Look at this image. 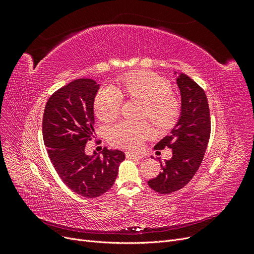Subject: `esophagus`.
Wrapping results in <instances>:
<instances>
[{"mask_svg":"<svg viewBox=\"0 0 254 254\" xmlns=\"http://www.w3.org/2000/svg\"><path fill=\"white\" fill-rule=\"evenodd\" d=\"M126 158L127 159H141L142 156L141 155H137V153H133V152H126Z\"/></svg>","mask_w":254,"mask_h":254,"instance_id":"esophagus-1","label":"esophagus"}]
</instances>
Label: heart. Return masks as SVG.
<instances>
[{
    "instance_id": "heart-1",
    "label": "heart",
    "mask_w": 254,
    "mask_h": 254,
    "mask_svg": "<svg viewBox=\"0 0 254 254\" xmlns=\"http://www.w3.org/2000/svg\"><path fill=\"white\" fill-rule=\"evenodd\" d=\"M119 89L109 84L102 87L94 101L95 114L103 122L118 118L122 105V95L144 103L142 117H148L156 126H172L180 112V101L173 92L168 80L152 72H133L119 80ZM150 133L146 122L123 121L109 130V140L118 147L137 149Z\"/></svg>"
}]
</instances>
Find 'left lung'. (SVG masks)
<instances>
[{
    "mask_svg": "<svg viewBox=\"0 0 254 254\" xmlns=\"http://www.w3.org/2000/svg\"><path fill=\"white\" fill-rule=\"evenodd\" d=\"M176 80L181 94L180 118L171 134L155 146L159 150L172 148L173 157L160 162L162 172L148 181L153 190L165 195L186 187L193 178L202 162L211 134L210 109L203 89L183 73Z\"/></svg>",
    "mask_w": 254,
    "mask_h": 254,
    "instance_id": "8db88e82",
    "label": "left lung"
}]
</instances>
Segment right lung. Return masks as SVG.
<instances>
[{
    "label": "right lung",
    "mask_w": 254,
    "mask_h": 254,
    "mask_svg": "<svg viewBox=\"0 0 254 254\" xmlns=\"http://www.w3.org/2000/svg\"><path fill=\"white\" fill-rule=\"evenodd\" d=\"M99 89L95 80L75 79L54 93L45 105L42 133L52 163L65 186L87 198L110 190L125 153L103 149L88 156L86 144L94 133V98Z\"/></svg>",
    "instance_id": "right-lung-1"
}]
</instances>
